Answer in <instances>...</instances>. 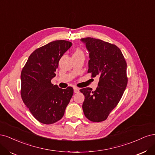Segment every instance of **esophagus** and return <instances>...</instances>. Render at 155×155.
Returning a JSON list of instances; mask_svg holds the SVG:
<instances>
[{"label": "esophagus", "instance_id": "34e87169", "mask_svg": "<svg viewBox=\"0 0 155 155\" xmlns=\"http://www.w3.org/2000/svg\"><path fill=\"white\" fill-rule=\"evenodd\" d=\"M74 92L75 93H78L79 92V89L77 88V87H74Z\"/></svg>", "mask_w": 155, "mask_h": 155}]
</instances>
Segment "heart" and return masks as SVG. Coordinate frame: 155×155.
Here are the masks:
<instances>
[{"mask_svg":"<svg viewBox=\"0 0 155 155\" xmlns=\"http://www.w3.org/2000/svg\"><path fill=\"white\" fill-rule=\"evenodd\" d=\"M75 54H83V52H82L81 49H80L78 48V49H76L75 51H74V53H73V55H75Z\"/></svg>","mask_w":155,"mask_h":155,"instance_id":"obj_1","label":"heart"}]
</instances>
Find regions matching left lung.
<instances>
[{
  "label": "left lung",
  "instance_id": "obj_1",
  "mask_svg": "<svg viewBox=\"0 0 155 155\" xmlns=\"http://www.w3.org/2000/svg\"><path fill=\"white\" fill-rule=\"evenodd\" d=\"M81 41L89 53L87 73L100 78L95 91L90 87L80 90L85 97L83 111L90 121L102 122L117 106L126 88L127 63L116 45L91 37Z\"/></svg>",
  "mask_w": 155,
  "mask_h": 155
}]
</instances>
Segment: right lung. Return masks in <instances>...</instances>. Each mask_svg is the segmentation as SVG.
Listing matches in <instances>:
<instances>
[{"label": "right lung", "instance_id": "right-lung-1", "mask_svg": "<svg viewBox=\"0 0 155 155\" xmlns=\"http://www.w3.org/2000/svg\"><path fill=\"white\" fill-rule=\"evenodd\" d=\"M71 46V42L64 40L44 45L30 54L22 69V99L32 115L42 124L60 120L73 96L72 87L62 89L51 82L60 59Z\"/></svg>", "mask_w": 155, "mask_h": 155}]
</instances>
